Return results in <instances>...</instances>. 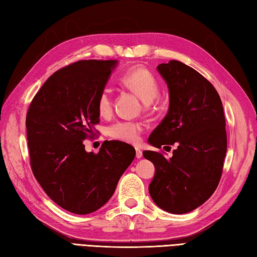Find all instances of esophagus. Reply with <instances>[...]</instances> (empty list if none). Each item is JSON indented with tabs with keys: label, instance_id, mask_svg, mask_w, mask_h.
<instances>
[{
	"label": "esophagus",
	"instance_id": "34e87169",
	"mask_svg": "<svg viewBox=\"0 0 257 257\" xmlns=\"http://www.w3.org/2000/svg\"><path fill=\"white\" fill-rule=\"evenodd\" d=\"M136 157L137 159H141L142 157V151L139 148H136Z\"/></svg>",
	"mask_w": 257,
	"mask_h": 257
}]
</instances>
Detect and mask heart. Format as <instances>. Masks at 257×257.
I'll return each instance as SVG.
<instances>
[{
    "instance_id": "obj_1",
    "label": "heart",
    "mask_w": 257,
    "mask_h": 257,
    "mask_svg": "<svg viewBox=\"0 0 257 257\" xmlns=\"http://www.w3.org/2000/svg\"><path fill=\"white\" fill-rule=\"evenodd\" d=\"M120 81L123 85L140 96L146 103L152 102L159 94V81L150 69L144 66H134L121 76ZM96 108L102 116L108 115L113 108V101L108 89H103L96 98ZM141 126L131 121H117L110 124L107 134L115 140L128 143H137L140 139Z\"/></svg>"
}]
</instances>
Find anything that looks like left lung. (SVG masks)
I'll return each instance as SVG.
<instances>
[{"label": "left lung", "instance_id": "obj_1", "mask_svg": "<svg viewBox=\"0 0 257 257\" xmlns=\"http://www.w3.org/2000/svg\"><path fill=\"white\" fill-rule=\"evenodd\" d=\"M157 70L168 85L169 108L149 142L157 149L175 143L178 148L170 160L161 152H143L155 166L149 192L162 209L185 214L218 186L227 152L225 115L214 85L192 67L173 60Z\"/></svg>", "mask_w": 257, "mask_h": 257}]
</instances>
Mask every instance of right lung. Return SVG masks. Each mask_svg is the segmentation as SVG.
I'll list each match as a JSON object with an SVG mask.
<instances>
[{
    "instance_id": "add662e5",
    "label": "right lung",
    "mask_w": 257,
    "mask_h": 257,
    "mask_svg": "<svg viewBox=\"0 0 257 257\" xmlns=\"http://www.w3.org/2000/svg\"><path fill=\"white\" fill-rule=\"evenodd\" d=\"M116 64L89 60L65 66L43 83L27 111L32 173L50 199L70 213L102 207L136 156L135 148L121 141H105L98 153L85 152L82 142L95 137L96 98Z\"/></svg>"
}]
</instances>
